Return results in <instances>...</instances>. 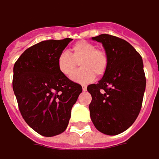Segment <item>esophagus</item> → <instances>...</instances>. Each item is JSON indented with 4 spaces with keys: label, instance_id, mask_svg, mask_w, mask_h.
<instances>
[{
    "label": "esophagus",
    "instance_id": "obj_1",
    "mask_svg": "<svg viewBox=\"0 0 159 159\" xmlns=\"http://www.w3.org/2000/svg\"><path fill=\"white\" fill-rule=\"evenodd\" d=\"M82 89H83V91H86V90H87V87H86L85 85H82Z\"/></svg>",
    "mask_w": 159,
    "mask_h": 159
}]
</instances>
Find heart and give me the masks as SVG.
Returning a JSON list of instances; mask_svg holds the SVG:
<instances>
[{
  "mask_svg": "<svg viewBox=\"0 0 159 159\" xmlns=\"http://www.w3.org/2000/svg\"><path fill=\"white\" fill-rule=\"evenodd\" d=\"M70 54L61 52L57 59V67L63 76L70 78L77 67L83 68L71 77L72 80L79 83H89L97 77H102L108 68L107 52L101 48H97L91 42L81 40L73 44L70 50Z\"/></svg>",
  "mask_w": 159,
  "mask_h": 159,
  "instance_id": "heart-1",
  "label": "heart"
}]
</instances>
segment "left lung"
<instances>
[{
	"instance_id": "obj_1",
	"label": "left lung",
	"mask_w": 159,
	"mask_h": 159,
	"mask_svg": "<svg viewBox=\"0 0 159 159\" xmlns=\"http://www.w3.org/2000/svg\"><path fill=\"white\" fill-rule=\"evenodd\" d=\"M92 39L103 44L109 63L98 83L88 86L92 97L90 117L102 133L117 135L126 131L140 112L146 88L143 61L124 39L108 34Z\"/></svg>"
}]
</instances>
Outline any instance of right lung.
Masks as SVG:
<instances>
[{"mask_svg":"<svg viewBox=\"0 0 159 159\" xmlns=\"http://www.w3.org/2000/svg\"><path fill=\"white\" fill-rule=\"evenodd\" d=\"M71 38L44 40L28 48L14 64L12 87L19 109L28 125L45 137L66 130L82 87L63 76L58 56Z\"/></svg>","mask_w":159,"mask_h":159,"instance_id":"1","label":"right lung"}]
</instances>
